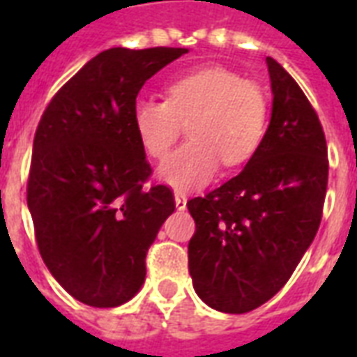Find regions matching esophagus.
Instances as JSON below:
<instances>
[{"mask_svg":"<svg viewBox=\"0 0 357 357\" xmlns=\"http://www.w3.org/2000/svg\"><path fill=\"white\" fill-rule=\"evenodd\" d=\"M174 201H176V208L185 210L187 208V197L183 193L174 195Z\"/></svg>","mask_w":357,"mask_h":357,"instance_id":"esophagus-1","label":"esophagus"}]
</instances>
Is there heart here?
<instances>
[{"instance_id": "obj_1", "label": "heart", "mask_w": 357, "mask_h": 357, "mask_svg": "<svg viewBox=\"0 0 357 357\" xmlns=\"http://www.w3.org/2000/svg\"><path fill=\"white\" fill-rule=\"evenodd\" d=\"M189 122L191 141L158 166V179L178 191L208 183L222 162L235 168L260 149L268 128V97L255 82L224 66H204L172 80L166 101L137 99L132 126L153 158H164Z\"/></svg>"}]
</instances>
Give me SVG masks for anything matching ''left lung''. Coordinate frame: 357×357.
Here are the masks:
<instances>
[{"mask_svg":"<svg viewBox=\"0 0 357 357\" xmlns=\"http://www.w3.org/2000/svg\"><path fill=\"white\" fill-rule=\"evenodd\" d=\"M266 65L273 102L262 145L239 176L187 202L195 291L225 314H247L283 289L319 229L327 193L319 118L275 59Z\"/></svg>","mask_w":357,"mask_h":357,"instance_id":"obj_1","label":"left lung"}]
</instances>
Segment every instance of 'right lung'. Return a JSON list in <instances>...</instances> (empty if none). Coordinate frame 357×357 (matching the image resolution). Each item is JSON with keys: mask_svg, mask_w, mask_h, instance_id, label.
Segmentation results:
<instances>
[{"mask_svg": "<svg viewBox=\"0 0 357 357\" xmlns=\"http://www.w3.org/2000/svg\"><path fill=\"white\" fill-rule=\"evenodd\" d=\"M187 51H102L59 89L36 130L26 193L38 248L88 306H120L139 292L149 247L176 210L168 187H143L151 166L132 109L143 84Z\"/></svg>", "mask_w": 357, "mask_h": 357, "instance_id": "obj_1", "label": "right lung"}]
</instances>
